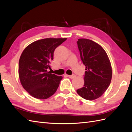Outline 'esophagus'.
<instances>
[{
    "label": "esophagus",
    "instance_id": "34e87169",
    "mask_svg": "<svg viewBox=\"0 0 132 132\" xmlns=\"http://www.w3.org/2000/svg\"><path fill=\"white\" fill-rule=\"evenodd\" d=\"M68 77H69V78H70V79H73L74 78H75V75L74 74H73V75H68Z\"/></svg>",
    "mask_w": 132,
    "mask_h": 132
}]
</instances>
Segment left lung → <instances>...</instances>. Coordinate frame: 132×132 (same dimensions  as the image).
<instances>
[{"label":"left lung","mask_w":132,"mask_h":132,"mask_svg":"<svg viewBox=\"0 0 132 132\" xmlns=\"http://www.w3.org/2000/svg\"><path fill=\"white\" fill-rule=\"evenodd\" d=\"M77 44L86 71L84 84L77 92L83 98L94 100L101 97L110 86L112 75L111 62L105 50L98 43L79 38Z\"/></svg>","instance_id":"obj_1"}]
</instances>
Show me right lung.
<instances>
[{"mask_svg":"<svg viewBox=\"0 0 132 132\" xmlns=\"http://www.w3.org/2000/svg\"><path fill=\"white\" fill-rule=\"evenodd\" d=\"M66 39H39L23 51L19 62V77L23 89L32 97L47 99L56 92L63 77L51 74L48 69H51L55 49Z\"/></svg>","mask_w":132,"mask_h":132,"instance_id":"right-lung-1","label":"right lung"}]
</instances>
